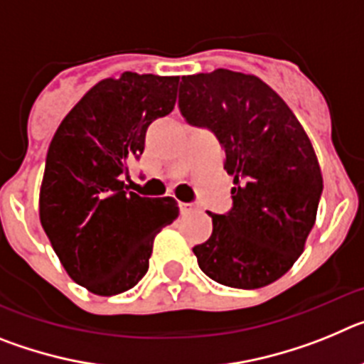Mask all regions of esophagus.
Here are the masks:
<instances>
[{
	"mask_svg": "<svg viewBox=\"0 0 364 364\" xmlns=\"http://www.w3.org/2000/svg\"><path fill=\"white\" fill-rule=\"evenodd\" d=\"M198 210H200V208H198V204H195V202H182V204H180V211L184 215L195 213V211Z\"/></svg>",
	"mask_w": 364,
	"mask_h": 364,
	"instance_id": "1",
	"label": "esophagus"
}]
</instances>
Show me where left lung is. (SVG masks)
<instances>
[{
	"label": "left lung",
	"mask_w": 364,
	"mask_h": 364,
	"mask_svg": "<svg viewBox=\"0 0 364 364\" xmlns=\"http://www.w3.org/2000/svg\"><path fill=\"white\" fill-rule=\"evenodd\" d=\"M178 107L217 136L233 176V208L210 213L213 233L193 247L198 266L230 288L272 284L304 250L323 193L306 131L272 87L228 69L182 76Z\"/></svg>",
	"instance_id": "8db88e82"
}]
</instances>
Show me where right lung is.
<instances>
[{
	"instance_id": "add662e5",
	"label": "right lung",
	"mask_w": 364,
	"mask_h": 364,
	"mask_svg": "<svg viewBox=\"0 0 364 364\" xmlns=\"http://www.w3.org/2000/svg\"><path fill=\"white\" fill-rule=\"evenodd\" d=\"M178 76L105 78L69 111L47 151L40 220L74 282L96 295L131 290L149 268L153 240L178 217L175 198L125 189L147 127L173 111Z\"/></svg>"
}]
</instances>
